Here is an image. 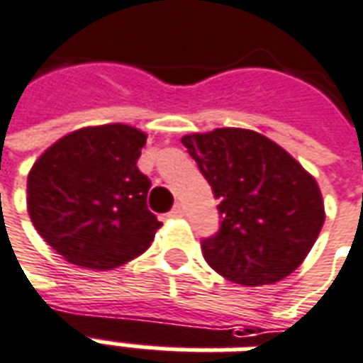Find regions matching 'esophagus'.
Instances as JSON below:
<instances>
[{
    "instance_id": "obj_1",
    "label": "esophagus",
    "mask_w": 363,
    "mask_h": 363,
    "mask_svg": "<svg viewBox=\"0 0 363 363\" xmlns=\"http://www.w3.org/2000/svg\"><path fill=\"white\" fill-rule=\"evenodd\" d=\"M169 216L171 218H182L184 216V206L182 204H174V208L169 212Z\"/></svg>"
}]
</instances>
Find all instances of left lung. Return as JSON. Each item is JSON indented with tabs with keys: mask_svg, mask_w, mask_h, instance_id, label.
I'll list each match as a JSON object with an SVG mask.
<instances>
[{
	"mask_svg": "<svg viewBox=\"0 0 363 363\" xmlns=\"http://www.w3.org/2000/svg\"><path fill=\"white\" fill-rule=\"evenodd\" d=\"M218 200L220 230L202 240L208 265L257 287L303 263L324 224L320 189L283 147L250 129L182 138Z\"/></svg>",
	"mask_w": 363,
	"mask_h": 363,
	"instance_id": "1",
	"label": "left lung"
}]
</instances>
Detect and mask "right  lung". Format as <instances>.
I'll list each match as a JSON object with an SVG mask.
<instances>
[{"label": "right lung", "instance_id": "add662e5", "mask_svg": "<svg viewBox=\"0 0 363 363\" xmlns=\"http://www.w3.org/2000/svg\"><path fill=\"white\" fill-rule=\"evenodd\" d=\"M147 135L121 123L78 129L50 145L27 179V208L43 240L88 269H113L151 245L161 222L138 169Z\"/></svg>", "mask_w": 363, "mask_h": 363}]
</instances>
